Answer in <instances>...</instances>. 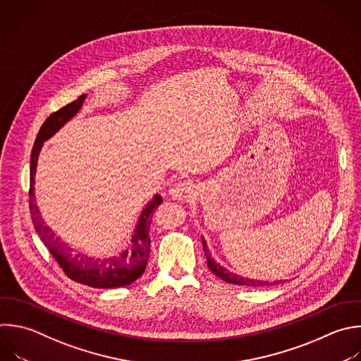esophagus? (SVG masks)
Returning a JSON list of instances; mask_svg holds the SVG:
<instances>
[{"label":"esophagus","instance_id":"obj_1","mask_svg":"<svg viewBox=\"0 0 361 361\" xmlns=\"http://www.w3.org/2000/svg\"><path fill=\"white\" fill-rule=\"evenodd\" d=\"M195 192L196 186L190 180H179L169 190L171 196L176 200H188L195 195Z\"/></svg>","mask_w":361,"mask_h":361}]
</instances>
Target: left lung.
I'll return each instance as SVG.
<instances>
[{
  "label": "left lung",
  "mask_w": 361,
  "mask_h": 361,
  "mask_svg": "<svg viewBox=\"0 0 361 361\" xmlns=\"http://www.w3.org/2000/svg\"><path fill=\"white\" fill-rule=\"evenodd\" d=\"M203 250H204V255H206V259H207V267H209V269H210L214 275H217L219 278H221L223 281H226V282H228V283L244 285V286H252V288H255V286H265V285H275V283H278L276 281L271 283V282H268V281L248 279V278H244V276H240V275H235V274H233V272L227 271L226 268H223L220 264H217V262L212 258V255H210V252H209V248H207V244H206V241H204V240H203Z\"/></svg>",
  "instance_id": "1"
}]
</instances>
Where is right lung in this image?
<instances>
[{"mask_svg":"<svg viewBox=\"0 0 361 361\" xmlns=\"http://www.w3.org/2000/svg\"><path fill=\"white\" fill-rule=\"evenodd\" d=\"M85 99H86V94H82L80 97H78V100L52 113L45 120V123L42 124L37 135L32 154H31L30 212H31L35 230L39 234L42 243L51 251L56 262L61 265L62 271L71 279L92 288H104V289L118 288V286H126L133 283L145 271V267L149 258V248H151L149 227H151L154 212L162 203V197L159 195H155L154 199L149 203H147L145 209L140 216L138 224L134 230L128 248H126L118 255L104 258V259L93 258L79 251H75L72 247L63 243L45 224V221L41 217L39 209L35 203L34 183H35V172H37L39 151L48 138H51L56 131H59V128H62L72 117L78 114V111L82 109Z\"/></svg>","mask_w":361,"mask_h":361,"instance_id":"1","label":"right lung"}]
</instances>
